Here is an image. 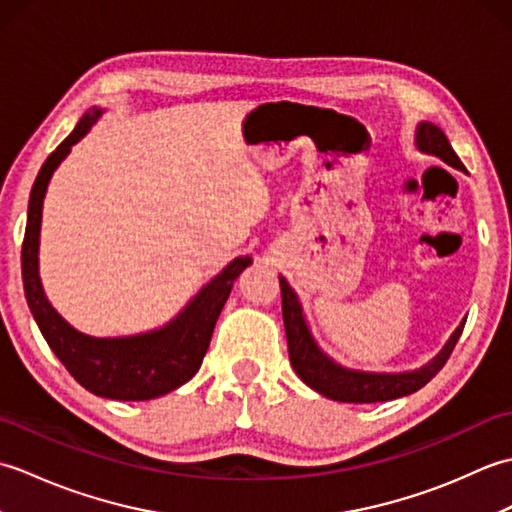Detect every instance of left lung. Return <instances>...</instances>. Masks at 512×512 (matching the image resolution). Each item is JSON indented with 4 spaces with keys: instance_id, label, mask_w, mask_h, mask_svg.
I'll use <instances>...</instances> for the list:
<instances>
[{
    "instance_id": "8db88e82",
    "label": "left lung",
    "mask_w": 512,
    "mask_h": 512,
    "mask_svg": "<svg viewBox=\"0 0 512 512\" xmlns=\"http://www.w3.org/2000/svg\"><path fill=\"white\" fill-rule=\"evenodd\" d=\"M416 147L422 154L436 156L442 162H447L449 167L464 171L462 160L455 154L449 138L444 136L438 125L429 121H422L416 127ZM279 286H281V310H284V325H286V336H288V354L292 369H295L297 376L319 391L321 396L339 402H385V400H396L402 396H409L413 391L424 387L429 380L436 376L444 363L449 361L455 343H458L460 334L464 330L466 319L455 328L447 345L442 347L440 354L431 358L427 365L418 369H411V372H361V369H350L343 367L325 354L321 347L314 341V336L308 328L306 314H303L301 301L297 292L290 288L288 279L279 275Z\"/></svg>"
}]
</instances>
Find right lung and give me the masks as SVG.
I'll use <instances>...</instances> for the list:
<instances>
[{"label": "right lung", "instance_id": "add662e5", "mask_svg": "<svg viewBox=\"0 0 512 512\" xmlns=\"http://www.w3.org/2000/svg\"><path fill=\"white\" fill-rule=\"evenodd\" d=\"M103 110L85 114L72 134L52 151L39 169L28 202V222L21 246V277L28 308L35 317L43 339L57 354L65 369L94 396L112 400H151L178 389L198 372L209 350L215 321L231 295L233 281L242 275L253 259L235 257L220 275H215L178 317L158 330L132 336H90L65 321L52 308L39 277V235L43 198H46L52 173L70 154L72 145L90 132Z\"/></svg>", "mask_w": 512, "mask_h": 512}]
</instances>
